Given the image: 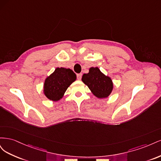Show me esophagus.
I'll return each instance as SVG.
<instances>
[{"mask_svg":"<svg viewBox=\"0 0 161 161\" xmlns=\"http://www.w3.org/2000/svg\"><path fill=\"white\" fill-rule=\"evenodd\" d=\"M76 76H77V79L78 80H80L81 79V78H82V74H81V73H80V74H78Z\"/></svg>","mask_w":161,"mask_h":161,"instance_id":"34e87169","label":"esophagus"}]
</instances>
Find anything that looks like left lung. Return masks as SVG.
Wrapping results in <instances>:
<instances>
[{
	"instance_id": "8db88e82",
	"label": "left lung",
	"mask_w": 161,
	"mask_h": 161,
	"mask_svg": "<svg viewBox=\"0 0 161 161\" xmlns=\"http://www.w3.org/2000/svg\"><path fill=\"white\" fill-rule=\"evenodd\" d=\"M82 81L99 99L108 97L114 88L111 78L102 73L98 67L90 68L89 73L82 75Z\"/></svg>"
}]
</instances>
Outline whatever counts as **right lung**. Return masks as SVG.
<instances>
[{"label": "right lung", "instance_id": "1", "mask_svg": "<svg viewBox=\"0 0 161 161\" xmlns=\"http://www.w3.org/2000/svg\"><path fill=\"white\" fill-rule=\"evenodd\" d=\"M76 79V74L70 69L56 68L54 72L46 79L43 93L48 99L59 101L64 96L68 87Z\"/></svg>", "mask_w": 161, "mask_h": 161}]
</instances>
